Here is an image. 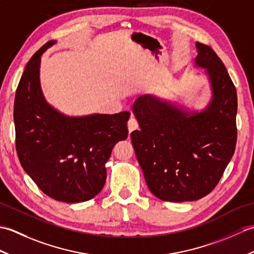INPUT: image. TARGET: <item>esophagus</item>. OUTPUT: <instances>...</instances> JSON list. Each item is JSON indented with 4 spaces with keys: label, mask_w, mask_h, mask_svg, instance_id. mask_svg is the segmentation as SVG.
<instances>
[{
    "label": "esophagus",
    "mask_w": 254,
    "mask_h": 254,
    "mask_svg": "<svg viewBox=\"0 0 254 254\" xmlns=\"http://www.w3.org/2000/svg\"><path fill=\"white\" fill-rule=\"evenodd\" d=\"M127 127H128V132H132L134 130H136V128H138V121L136 120V118L132 116L130 118V120L127 121Z\"/></svg>",
    "instance_id": "esophagus-1"
}]
</instances>
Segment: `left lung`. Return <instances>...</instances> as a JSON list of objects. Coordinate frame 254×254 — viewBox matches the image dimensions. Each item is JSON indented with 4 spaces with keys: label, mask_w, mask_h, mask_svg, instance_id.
Returning a JSON list of instances; mask_svg holds the SVG:
<instances>
[{
    "label": "left lung",
    "mask_w": 254,
    "mask_h": 254,
    "mask_svg": "<svg viewBox=\"0 0 254 254\" xmlns=\"http://www.w3.org/2000/svg\"><path fill=\"white\" fill-rule=\"evenodd\" d=\"M195 64L206 68L212 100L190 112L155 96L133 105L139 130L132 144L147 187L169 202L196 201L217 186L237 143V91L224 63L209 46L196 42Z\"/></svg>",
    "instance_id": "8db88e82"
}]
</instances>
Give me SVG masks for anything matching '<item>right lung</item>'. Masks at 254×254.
<instances>
[{"instance_id":"obj_1","label":"right lung","mask_w":254,"mask_h":254,"mask_svg":"<svg viewBox=\"0 0 254 254\" xmlns=\"http://www.w3.org/2000/svg\"><path fill=\"white\" fill-rule=\"evenodd\" d=\"M49 41L27 63L16 89V150L24 170L48 196L85 202L104 188L106 163L115 145L127 137L131 113L67 117L46 101L40 87L41 56Z\"/></svg>"}]
</instances>
